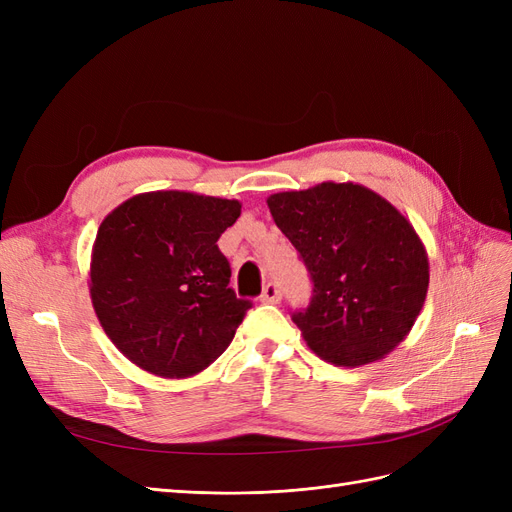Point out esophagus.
Returning a JSON list of instances; mask_svg holds the SVG:
<instances>
[{"label": "esophagus", "instance_id": "esophagus-1", "mask_svg": "<svg viewBox=\"0 0 512 512\" xmlns=\"http://www.w3.org/2000/svg\"><path fill=\"white\" fill-rule=\"evenodd\" d=\"M260 301L262 303H280L282 301V290L275 282H269L265 288H262L260 294Z\"/></svg>", "mask_w": 512, "mask_h": 512}]
</instances>
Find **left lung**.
Returning a JSON list of instances; mask_svg holds the SVG:
<instances>
[{
	"label": "left lung",
	"mask_w": 512,
	"mask_h": 512,
	"mask_svg": "<svg viewBox=\"0 0 512 512\" xmlns=\"http://www.w3.org/2000/svg\"><path fill=\"white\" fill-rule=\"evenodd\" d=\"M314 284L292 322L318 356L359 367L389 354L421 314L429 260L412 224L359 183L324 181L267 198Z\"/></svg>",
	"instance_id": "8db88e82"
}]
</instances>
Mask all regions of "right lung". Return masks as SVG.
Returning <instances> with one entry per match:
<instances>
[{"label":"right lung","instance_id":"right-lung-1","mask_svg":"<svg viewBox=\"0 0 512 512\" xmlns=\"http://www.w3.org/2000/svg\"><path fill=\"white\" fill-rule=\"evenodd\" d=\"M239 200L147 192L106 215L91 252L89 294L111 342L141 369L188 378L228 348L250 301L228 286L218 239Z\"/></svg>","mask_w":512,"mask_h":512}]
</instances>
